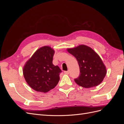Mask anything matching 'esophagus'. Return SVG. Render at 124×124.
I'll list each match as a JSON object with an SVG mask.
<instances>
[{"label": "esophagus", "mask_w": 124, "mask_h": 124, "mask_svg": "<svg viewBox=\"0 0 124 124\" xmlns=\"http://www.w3.org/2000/svg\"><path fill=\"white\" fill-rule=\"evenodd\" d=\"M64 73L66 74H69V71H65Z\"/></svg>", "instance_id": "1"}]
</instances>
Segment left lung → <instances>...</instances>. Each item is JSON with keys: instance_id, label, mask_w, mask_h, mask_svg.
I'll return each mask as SVG.
<instances>
[{"instance_id": "obj_1", "label": "left lung", "mask_w": 124, "mask_h": 124, "mask_svg": "<svg viewBox=\"0 0 124 124\" xmlns=\"http://www.w3.org/2000/svg\"><path fill=\"white\" fill-rule=\"evenodd\" d=\"M67 51L76 58L79 65L80 76L74 79L78 85L88 88L95 87L102 82L107 73L106 66L92 48L80 45L68 48Z\"/></svg>"}]
</instances>
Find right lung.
<instances>
[{
	"label": "right lung",
	"mask_w": 124,
	"mask_h": 124,
	"mask_svg": "<svg viewBox=\"0 0 124 124\" xmlns=\"http://www.w3.org/2000/svg\"><path fill=\"white\" fill-rule=\"evenodd\" d=\"M54 52L50 46L41 47L24 67L23 75L26 82L37 92L46 93L58 83L62 70L52 62Z\"/></svg>",
	"instance_id": "add662e5"
}]
</instances>
